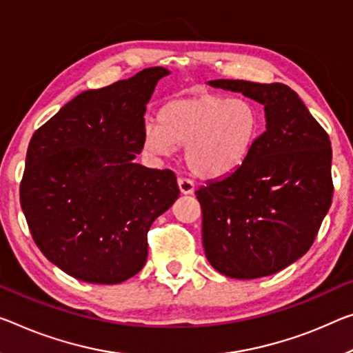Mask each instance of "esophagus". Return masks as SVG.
<instances>
[{"instance_id": "obj_1", "label": "esophagus", "mask_w": 353, "mask_h": 353, "mask_svg": "<svg viewBox=\"0 0 353 353\" xmlns=\"http://www.w3.org/2000/svg\"><path fill=\"white\" fill-rule=\"evenodd\" d=\"M178 186H180L181 194H192L195 189V184L189 178H178Z\"/></svg>"}]
</instances>
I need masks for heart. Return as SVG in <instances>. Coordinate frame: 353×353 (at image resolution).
Masks as SVG:
<instances>
[{
  "instance_id": "b5f03b06",
  "label": "heart",
  "mask_w": 353,
  "mask_h": 353,
  "mask_svg": "<svg viewBox=\"0 0 353 353\" xmlns=\"http://www.w3.org/2000/svg\"><path fill=\"white\" fill-rule=\"evenodd\" d=\"M262 115L245 97L205 94L165 102L158 123L143 129L150 153L167 154L184 145V161L199 176H222L238 169L256 145Z\"/></svg>"
}]
</instances>
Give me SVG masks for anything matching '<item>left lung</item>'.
I'll return each mask as SVG.
<instances>
[{"label":"left lung","instance_id":"left-lung-1","mask_svg":"<svg viewBox=\"0 0 353 353\" xmlns=\"http://www.w3.org/2000/svg\"><path fill=\"white\" fill-rule=\"evenodd\" d=\"M208 83L260 102L267 129L238 169L195 191L205 256L229 278L274 274L309 251L332 205L330 137L287 85Z\"/></svg>","mask_w":353,"mask_h":353}]
</instances>
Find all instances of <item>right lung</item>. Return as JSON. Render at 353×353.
<instances>
[{"instance_id":"obj_1","label":"right lung","mask_w":353,"mask_h":353,"mask_svg":"<svg viewBox=\"0 0 353 353\" xmlns=\"http://www.w3.org/2000/svg\"><path fill=\"white\" fill-rule=\"evenodd\" d=\"M169 74L148 68L83 91L32 134L21 210L41 252L75 279L118 284L137 274L151 224L180 195L172 170L134 162L146 104Z\"/></svg>"}]
</instances>
